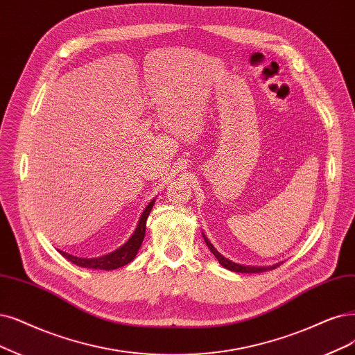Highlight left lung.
<instances>
[{
  "instance_id": "obj_1",
  "label": "left lung",
  "mask_w": 355,
  "mask_h": 355,
  "mask_svg": "<svg viewBox=\"0 0 355 355\" xmlns=\"http://www.w3.org/2000/svg\"><path fill=\"white\" fill-rule=\"evenodd\" d=\"M202 234H203V232H202ZM203 239H205L206 245L209 247V250H211V252L214 253V256L218 259L220 266H224L225 269L232 270V272H239V273H260V272H266V270H269V269H275V268L279 266V265L282 263V261H281V263H275V265H272V266H245V265L235 263V261L227 259L225 256H222V254L216 250V248L214 247V244L207 240V237H206L205 234H203Z\"/></svg>"
}]
</instances>
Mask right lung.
I'll return each mask as SVG.
<instances>
[{"label":"right lung","mask_w":355,"mask_h":355,"mask_svg":"<svg viewBox=\"0 0 355 355\" xmlns=\"http://www.w3.org/2000/svg\"><path fill=\"white\" fill-rule=\"evenodd\" d=\"M153 199L146 209H144L140 219H139V224L137 228L135 230L133 235L128 239L127 243H124L120 248H116V250L101 256V257H92V259H86V257H77L73 254H69L65 252H60L61 256H64L67 260H70L71 263L80 266V268H87V269H99V270H112V269H118L121 266H125L127 263H130L131 260H133L139 252V248L143 243L144 239V232H146V219L152 211V207L155 205Z\"/></svg>","instance_id":"1"}]
</instances>
